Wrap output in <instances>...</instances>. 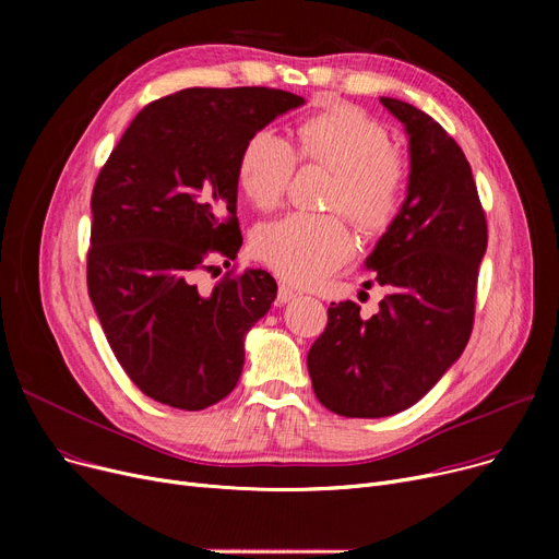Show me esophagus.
<instances>
[{"label": "esophagus", "instance_id": "34e87169", "mask_svg": "<svg viewBox=\"0 0 559 559\" xmlns=\"http://www.w3.org/2000/svg\"><path fill=\"white\" fill-rule=\"evenodd\" d=\"M297 297V292L295 289H292L289 285H278V297H276V301L278 304H287V301H292V299H295Z\"/></svg>", "mask_w": 559, "mask_h": 559}]
</instances>
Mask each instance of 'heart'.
Listing matches in <instances>:
<instances>
[{
  "instance_id": "heart-1",
  "label": "heart",
  "mask_w": 559,
  "mask_h": 559,
  "mask_svg": "<svg viewBox=\"0 0 559 559\" xmlns=\"http://www.w3.org/2000/svg\"><path fill=\"white\" fill-rule=\"evenodd\" d=\"M297 158L321 163L335 179L326 203L362 230H385L407 190V163L390 146V133L354 106L310 115L297 129V150L272 129L255 131L240 154V188L255 209L281 203ZM251 249L260 262L295 285H312L354 255V235L340 215L289 213L255 228Z\"/></svg>"
}]
</instances>
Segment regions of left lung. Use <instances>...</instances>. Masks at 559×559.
I'll return each mask as SVG.
<instances>
[{
	"instance_id": "left-lung-1",
	"label": "left lung",
	"mask_w": 559,
	"mask_h": 559,
	"mask_svg": "<svg viewBox=\"0 0 559 559\" xmlns=\"http://www.w3.org/2000/svg\"><path fill=\"white\" fill-rule=\"evenodd\" d=\"M409 138L407 197L367 258L390 295L369 319L331 304L308 350L319 403L340 417L378 419L415 405L472 337L487 222L460 144L430 115L380 97Z\"/></svg>"
}]
</instances>
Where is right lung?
Returning a JSON list of instances; mask_svg holds the SVG:
<instances>
[{
    "instance_id": "right-lung-1",
    "label": "right lung",
    "mask_w": 559,
    "mask_h": 559,
    "mask_svg": "<svg viewBox=\"0 0 559 559\" xmlns=\"http://www.w3.org/2000/svg\"><path fill=\"white\" fill-rule=\"evenodd\" d=\"M304 97L274 87H188L146 104L93 190L87 295L117 362L142 394L179 409L238 385L245 335L276 299L262 270L197 274L235 260L238 163L247 140Z\"/></svg>"
}]
</instances>
